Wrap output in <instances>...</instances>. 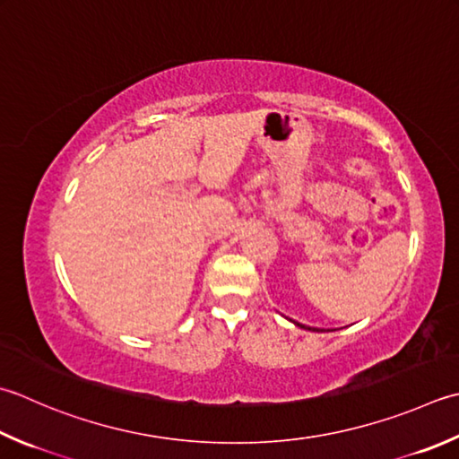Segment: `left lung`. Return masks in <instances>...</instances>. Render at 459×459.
I'll return each mask as SVG.
<instances>
[{"label":"left lung","mask_w":459,"mask_h":459,"mask_svg":"<svg viewBox=\"0 0 459 459\" xmlns=\"http://www.w3.org/2000/svg\"><path fill=\"white\" fill-rule=\"evenodd\" d=\"M294 325H296V326H300V328H304V330H314V332H318L316 328H308V326H304V325H299V322H294Z\"/></svg>","instance_id":"left-lung-1"}]
</instances>
